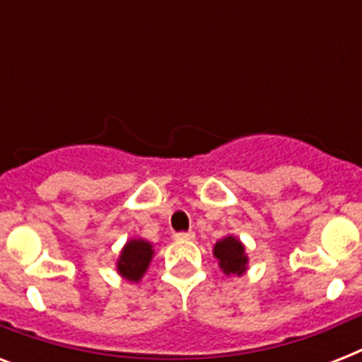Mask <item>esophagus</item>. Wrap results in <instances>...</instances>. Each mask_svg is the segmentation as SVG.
Returning <instances> with one entry per match:
<instances>
[{
	"label": "esophagus",
	"mask_w": 362,
	"mask_h": 362,
	"mask_svg": "<svg viewBox=\"0 0 362 362\" xmlns=\"http://www.w3.org/2000/svg\"><path fill=\"white\" fill-rule=\"evenodd\" d=\"M175 238L176 240H193V238H195V233H192V231H187V233H176L175 235Z\"/></svg>",
	"instance_id": "1"
}]
</instances>
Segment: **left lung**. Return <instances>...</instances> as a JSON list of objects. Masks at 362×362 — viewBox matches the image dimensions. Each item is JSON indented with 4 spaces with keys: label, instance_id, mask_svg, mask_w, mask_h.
<instances>
[{
    "label": "left lung",
    "instance_id": "obj_1",
    "mask_svg": "<svg viewBox=\"0 0 362 362\" xmlns=\"http://www.w3.org/2000/svg\"><path fill=\"white\" fill-rule=\"evenodd\" d=\"M214 257L218 259V267L226 276H238L246 274L250 257L246 253V246L235 235H226L223 238L214 244Z\"/></svg>",
    "mask_w": 362,
    "mask_h": 362
}]
</instances>
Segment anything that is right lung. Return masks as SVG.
Masks as SVG:
<instances>
[{"instance_id": "1", "label": "right lung", "mask_w": 362, "mask_h": 362, "mask_svg": "<svg viewBox=\"0 0 362 362\" xmlns=\"http://www.w3.org/2000/svg\"><path fill=\"white\" fill-rule=\"evenodd\" d=\"M153 253V244L150 240L141 237L129 238L116 259V272L129 284H139L152 263Z\"/></svg>"}]
</instances>
